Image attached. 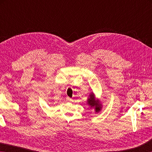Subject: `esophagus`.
Wrapping results in <instances>:
<instances>
[{"mask_svg": "<svg viewBox=\"0 0 152 152\" xmlns=\"http://www.w3.org/2000/svg\"><path fill=\"white\" fill-rule=\"evenodd\" d=\"M66 101H68V102H72V99H70V97H67L66 98Z\"/></svg>", "mask_w": 152, "mask_h": 152, "instance_id": "esophagus-1", "label": "esophagus"}]
</instances>
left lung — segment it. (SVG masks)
I'll use <instances>...</instances> for the list:
<instances>
[{"label":"left lung","mask_w":152,"mask_h":152,"mask_svg":"<svg viewBox=\"0 0 152 152\" xmlns=\"http://www.w3.org/2000/svg\"><path fill=\"white\" fill-rule=\"evenodd\" d=\"M90 98L88 99V104L91 106V107H95V110H96V112L99 111L101 109V104H99V102H96L94 99V96L93 94H91L90 95Z\"/></svg>","instance_id":"left-lung-1"}]
</instances>
